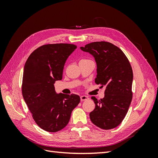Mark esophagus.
<instances>
[{"label": "esophagus", "mask_w": 158, "mask_h": 158, "mask_svg": "<svg viewBox=\"0 0 158 158\" xmlns=\"http://www.w3.org/2000/svg\"><path fill=\"white\" fill-rule=\"evenodd\" d=\"M87 99H88V97L86 96V95H81L80 96V100L82 102L85 101V100H87Z\"/></svg>", "instance_id": "obj_1"}]
</instances>
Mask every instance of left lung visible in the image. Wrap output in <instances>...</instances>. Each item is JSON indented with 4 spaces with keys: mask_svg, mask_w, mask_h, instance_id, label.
Returning a JSON list of instances; mask_svg holds the SVG:
<instances>
[{
    "mask_svg": "<svg viewBox=\"0 0 158 158\" xmlns=\"http://www.w3.org/2000/svg\"><path fill=\"white\" fill-rule=\"evenodd\" d=\"M80 49L94 57L98 74L95 82L106 87L103 99L92 97L95 107L89 113L90 120L105 130L115 128L125 117L132 99L130 62L121 49L109 42H92Z\"/></svg>",
    "mask_w": 158,
    "mask_h": 158,
    "instance_id": "1",
    "label": "left lung"
}]
</instances>
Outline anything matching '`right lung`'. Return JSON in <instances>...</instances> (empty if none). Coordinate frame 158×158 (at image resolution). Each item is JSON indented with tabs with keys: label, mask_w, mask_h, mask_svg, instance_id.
Masks as SVG:
<instances>
[{
	"label": "right lung",
	"mask_w": 158,
	"mask_h": 158,
	"mask_svg": "<svg viewBox=\"0 0 158 158\" xmlns=\"http://www.w3.org/2000/svg\"><path fill=\"white\" fill-rule=\"evenodd\" d=\"M69 44H47L29 56L23 69V98L37 125L55 132L64 128L80 102L76 94H56L54 83L63 78L65 62L76 49Z\"/></svg>",
	"instance_id": "obj_1"
}]
</instances>
